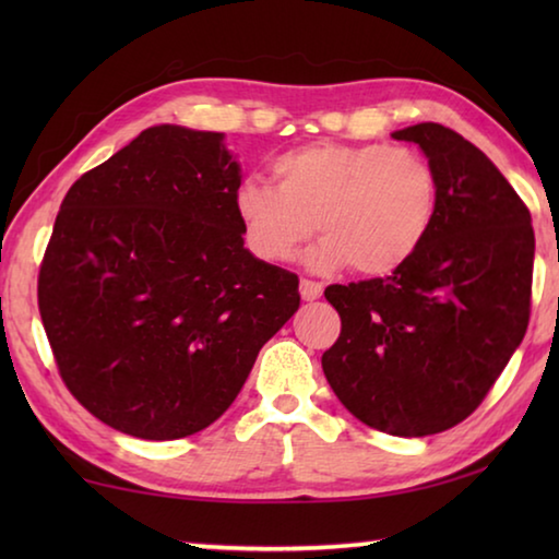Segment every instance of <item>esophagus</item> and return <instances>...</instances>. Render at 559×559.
<instances>
[{
    "mask_svg": "<svg viewBox=\"0 0 559 559\" xmlns=\"http://www.w3.org/2000/svg\"><path fill=\"white\" fill-rule=\"evenodd\" d=\"M320 296H323V283H316V281H308V278L300 281V298L302 300L313 302Z\"/></svg>",
    "mask_w": 559,
    "mask_h": 559,
    "instance_id": "1",
    "label": "esophagus"
}]
</instances>
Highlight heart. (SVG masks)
Returning <instances> with one entry per match:
<instances>
[{
    "label": "heart",
    "mask_w": 559,
    "mask_h": 559,
    "mask_svg": "<svg viewBox=\"0 0 559 559\" xmlns=\"http://www.w3.org/2000/svg\"><path fill=\"white\" fill-rule=\"evenodd\" d=\"M276 187L246 179L234 197L243 239L261 261L283 263L313 236L308 269L353 266L390 276L409 261L437 216L439 182L419 153L380 143H313L271 163Z\"/></svg>",
    "instance_id": "obj_1"
}]
</instances>
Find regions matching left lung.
Here are the masks:
<instances>
[{"label": "left lung", "mask_w": 559, "mask_h": 559, "mask_svg": "<svg viewBox=\"0 0 559 559\" xmlns=\"http://www.w3.org/2000/svg\"><path fill=\"white\" fill-rule=\"evenodd\" d=\"M392 138L427 155L437 216L392 276L325 288L343 330L323 372L367 427L429 437L466 419L523 343L535 234L515 189L459 132L419 122Z\"/></svg>", "instance_id": "1"}]
</instances>
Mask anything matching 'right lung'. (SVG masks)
<instances>
[{
	"label": "right lung",
	"instance_id": "right-lung-1",
	"mask_svg": "<svg viewBox=\"0 0 559 559\" xmlns=\"http://www.w3.org/2000/svg\"><path fill=\"white\" fill-rule=\"evenodd\" d=\"M224 132L153 126L63 197L39 310L66 386L150 441L229 409L259 349L300 306L298 276L253 257Z\"/></svg>",
	"mask_w": 559,
	"mask_h": 559
}]
</instances>
